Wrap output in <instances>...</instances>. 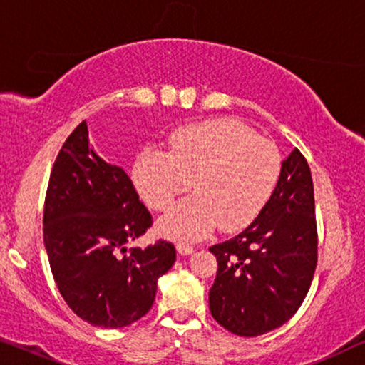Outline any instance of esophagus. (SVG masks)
Instances as JSON below:
<instances>
[{
  "instance_id": "obj_1",
  "label": "esophagus",
  "mask_w": 365,
  "mask_h": 365,
  "mask_svg": "<svg viewBox=\"0 0 365 365\" xmlns=\"http://www.w3.org/2000/svg\"><path fill=\"white\" fill-rule=\"evenodd\" d=\"M177 252L180 255H192L193 254V247L185 245V244H177Z\"/></svg>"
}]
</instances>
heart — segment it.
Here are the masks:
<instances>
[{
    "instance_id": "obj_1",
    "label": "heart",
    "mask_w": 365,
    "mask_h": 365,
    "mask_svg": "<svg viewBox=\"0 0 365 365\" xmlns=\"http://www.w3.org/2000/svg\"><path fill=\"white\" fill-rule=\"evenodd\" d=\"M168 145V153L145 148L132 168L135 188L157 212L167 210L192 180L197 193L157 223L167 239L200 240L218 223L225 232L240 230L255 220L279 180V148L239 120L188 125Z\"/></svg>"
}]
</instances>
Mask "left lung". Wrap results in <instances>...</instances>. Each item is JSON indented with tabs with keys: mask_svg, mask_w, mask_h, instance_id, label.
Here are the masks:
<instances>
[{
	"mask_svg": "<svg viewBox=\"0 0 365 365\" xmlns=\"http://www.w3.org/2000/svg\"><path fill=\"white\" fill-rule=\"evenodd\" d=\"M208 250L218 262L208 307L222 327L257 337L297 312L317 265L312 175L297 148L282 162L275 190L255 220Z\"/></svg>",
	"mask_w": 365,
	"mask_h": 365,
	"instance_id": "left-lung-1",
	"label": "left lung"
}]
</instances>
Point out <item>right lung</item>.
<instances>
[{
    "mask_svg": "<svg viewBox=\"0 0 365 365\" xmlns=\"http://www.w3.org/2000/svg\"><path fill=\"white\" fill-rule=\"evenodd\" d=\"M152 215L132 180L93 152L86 121L58 153L48 183L43 240L58 290L91 325L120 329L152 309L158 279L175 264V247L126 244L147 232Z\"/></svg>",
    "mask_w": 365,
    "mask_h": 365,
    "instance_id": "add662e5",
    "label": "right lung"
}]
</instances>
